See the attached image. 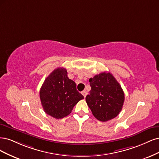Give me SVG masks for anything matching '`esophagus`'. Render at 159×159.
Returning <instances> with one entry per match:
<instances>
[{"mask_svg":"<svg viewBox=\"0 0 159 159\" xmlns=\"http://www.w3.org/2000/svg\"><path fill=\"white\" fill-rule=\"evenodd\" d=\"M87 94H88V93H87V92H86V90H84V91H83V92H82V94H83V96L84 97V98H85V97L86 96Z\"/></svg>","mask_w":159,"mask_h":159,"instance_id":"1","label":"esophagus"}]
</instances>
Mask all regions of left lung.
I'll return each mask as SVG.
<instances>
[{
  "instance_id": "obj_1",
  "label": "left lung",
  "mask_w": 159,
  "mask_h": 159,
  "mask_svg": "<svg viewBox=\"0 0 159 159\" xmlns=\"http://www.w3.org/2000/svg\"><path fill=\"white\" fill-rule=\"evenodd\" d=\"M91 90L86 102L93 116L101 121L114 118L121 111L125 96L120 84L110 73H102L89 79Z\"/></svg>"
}]
</instances>
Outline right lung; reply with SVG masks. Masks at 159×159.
<instances>
[{
	"label": "right lung",
	"mask_w": 159,
	"mask_h": 159,
	"mask_svg": "<svg viewBox=\"0 0 159 159\" xmlns=\"http://www.w3.org/2000/svg\"><path fill=\"white\" fill-rule=\"evenodd\" d=\"M42 107L46 114L61 119L71 113L74 106L84 96L76 90L75 82L67 76L66 69H55L45 79L39 91Z\"/></svg>",
	"instance_id": "right-lung-1"
}]
</instances>
